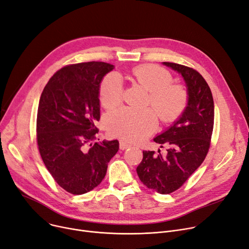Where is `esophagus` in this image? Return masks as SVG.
Here are the masks:
<instances>
[{
    "label": "esophagus",
    "instance_id": "esophagus-1",
    "mask_svg": "<svg viewBox=\"0 0 249 249\" xmlns=\"http://www.w3.org/2000/svg\"><path fill=\"white\" fill-rule=\"evenodd\" d=\"M129 147H131V144H130L129 142L123 141V140L120 141V149L124 150V149H127V148H129Z\"/></svg>",
    "mask_w": 249,
    "mask_h": 249
}]
</instances>
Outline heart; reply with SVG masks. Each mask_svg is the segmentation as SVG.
<instances>
[{
	"label": "heart",
	"mask_w": 249,
	"mask_h": 249,
	"mask_svg": "<svg viewBox=\"0 0 249 249\" xmlns=\"http://www.w3.org/2000/svg\"><path fill=\"white\" fill-rule=\"evenodd\" d=\"M139 84L148 89V104L162 121H173L187 107L189 96L184 86L172 83L173 76L165 69L155 64L140 65L133 70ZM124 85L121 76L111 72L104 77L100 86V101L107 108L116 107L122 102ZM109 132L128 141H141L152 133L158 119L152 109L123 107L108 114L106 118Z\"/></svg>",
	"instance_id": "heart-1"
}]
</instances>
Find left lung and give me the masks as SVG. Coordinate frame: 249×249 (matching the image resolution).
Returning <instances> with one entry per match:
<instances>
[{
  "label": "left lung",
  "mask_w": 249,
  "mask_h": 249,
  "mask_svg": "<svg viewBox=\"0 0 249 249\" xmlns=\"http://www.w3.org/2000/svg\"><path fill=\"white\" fill-rule=\"evenodd\" d=\"M163 64L184 77L188 106L171 127L153 139L161 147L168 145L167 153L143 151L136 171L143 185L166 195L184 185L206 159L214 127V101L210 87L197 71L175 62Z\"/></svg>",
  "instance_id": "1"
}]
</instances>
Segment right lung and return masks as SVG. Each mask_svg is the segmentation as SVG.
<instances>
[{
  "mask_svg": "<svg viewBox=\"0 0 249 249\" xmlns=\"http://www.w3.org/2000/svg\"><path fill=\"white\" fill-rule=\"evenodd\" d=\"M113 69L102 61L67 65L50 77L39 100V152L59 187L72 195L99 186L119 149L118 140L94 142L99 133L95 123L100 120V84Z\"/></svg>",
  "mask_w": 249,
  "mask_h": 249,
  "instance_id": "right-lung-1",
  "label": "right lung"
}]
</instances>
